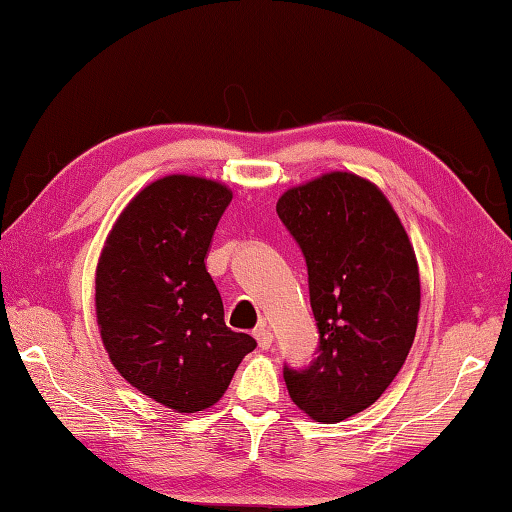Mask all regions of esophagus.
I'll return each instance as SVG.
<instances>
[{
    "label": "esophagus",
    "mask_w": 512,
    "mask_h": 512,
    "mask_svg": "<svg viewBox=\"0 0 512 512\" xmlns=\"http://www.w3.org/2000/svg\"><path fill=\"white\" fill-rule=\"evenodd\" d=\"M253 336L257 339V345H259V348H262V350H268V348H271V343H273V334H271V329L266 327V323L259 325V327L255 329V332H253Z\"/></svg>",
    "instance_id": "34e87169"
}]
</instances>
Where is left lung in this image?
<instances>
[{
	"label": "left lung",
	"instance_id": "left-lung-1",
	"mask_svg": "<svg viewBox=\"0 0 512 512\" xmlns=\"http://www.w3.org/2000/svg\"><path fill=\"white\" fill-rule=\"evenodd\" d=\"M305 255L318 357L284 363L291 400L316 422L375 404L409 354L420 311L418 262L379 189L354 173H325L277 201Z\"/></svg>",
	"mask_w": 512,
	"mask_h": 512
}]
</instances>
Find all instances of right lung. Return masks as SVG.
Instances as JSON below:
<instances>
[{"instance_id": "obj_1", "label": "right lung", "mask_w": 512, "mask_h": 512, "mask_svg": "<svg viewBox=\"0 0 512 512\" xmlns=\"http://www.w3.org/2000/svg\"><path fill=\"white\" fill-rule=\"evenodd\" d=\"M232 194L214 180L167 176L115 223L97 266V320L112 366L178 413L210 409L253 336L232 332L205 255Z\"/></svg>"}]
</instances>
